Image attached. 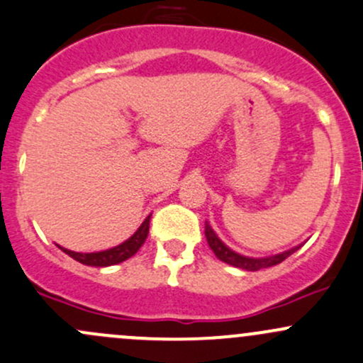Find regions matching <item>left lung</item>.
Wrapping results in <instances>:
<instances>
[{
	"mask_svg": "<svg viewBox=\"0 0 363 363\" xmlns=\"http://www.w3.org/2000/svg\"><path fill=\"white\" fill-rule=\"evenodd\" d=\"M205 236H207L208 245H211V249L213 254H216L217 259H220V261L226 262V264L235 266V268L245 269V272H257V269L272 268L274 264H280L281 261H285L289 255H292L294 252L301 247L297 245L291 250H285L277 255H269V257H247V255H242L238 254V252L231 250L230 247L216 235V231L212 230V226L208 223H205Z\"/></svg>",
	"mask_w": 363,
	"mask_h": 363,
	"instance_id": "left-lung-1",
	"label": "left lung"
}]
</instances>
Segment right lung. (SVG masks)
<instances>
[{"label": "right lung", "mask_w": 363, "mask_h": 363, "mask_svg": "<svg viewBox=\"0 0 363 363\" xmlns=\"http://www.w3.org/2000/svg\"><path fill=\"white\" fill-rule=\"evenodd\" d=\"M150 219H151V216H147L146 220L140 224L139 230L133 233L130 238L125 240V242L120 243V245L113 247V249L102 250V252H89V254H82V252H72V250L64 249V247H60V249H62V252H66L69 257L74 259V261L82 262V264H85V266L106 268V266L120 264V262L130 259L132 255L135 254V252L139 250L140 247H143V243L146 242L147 233H150Z\"/></svg>", "instance_id": "obj_1"}]
</instances>
